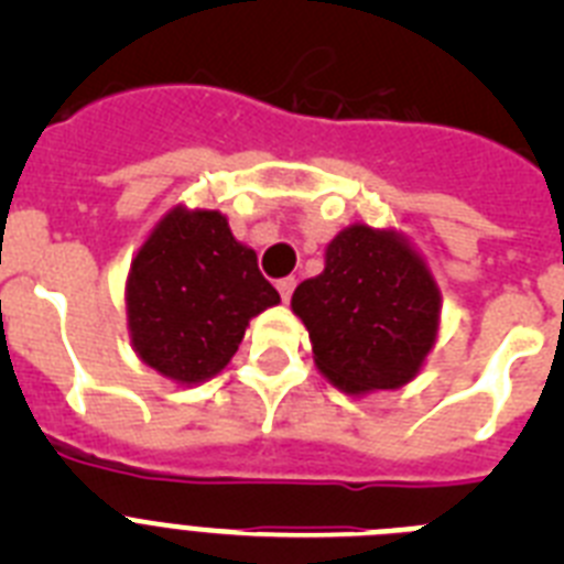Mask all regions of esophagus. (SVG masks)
I'll return each instance as SVG.
<instances>
[{"label": "esophagus", "instance_id": "1", "mask_svg": "<svg viewBox=\"0 0 564 564\" xmlns=\"http://www.w3.org/2000/svg\"><path fill=\"white\" fill-rule=\"evenodd\" d=\"M276 288H279V296L285 299V302H291V296H293V288H296V279H279L276 282Z\"/></svg>", "mask_w": 564, "mask_h": 564}]
</instances>
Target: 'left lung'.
Here are the masks:
<instances>
[{"label": "left lung", "mask_w": 564, "mask_h": 564, "mask_svg": "<svg viewBox=\"0 0 564 564\" xmlns=\"http://www.w3.org/2000/svg\"><path fill=\"white\" fill-rule=\"evenodd\" d=\"M316 370L347 395L398 390L423 370L441 330L430 262L395 228L352 223L327 242L325 271L293 291Z\"/></svg>", "instance_id": "1"}]
</instances>
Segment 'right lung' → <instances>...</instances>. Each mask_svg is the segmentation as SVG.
<instances>
[{"instance_id":"add662e5","label":"right lung","mask_w":564,"mask_h":564,"mask_svg":"<svg viewBox=\"0 0 564 564\" xmlns=\"http://www.w3.org/2000/svg\"><path fill=\"white\" fill-rule=\"evenodd\" d=\"M134 356L177 387L223 372L251 318L279 305L253 248L217 208L174 206L154 223L127 273Z\"/></svg>"}]
</instances>
